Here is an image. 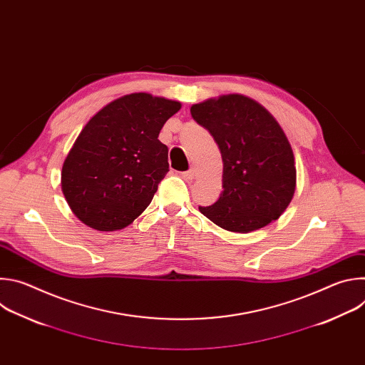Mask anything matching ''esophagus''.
Returning a JSON list of instances; mask_svg holds the SVG:
<instances>
[{"instance_id":"1","label":"esophagus","mask_w":365,"mask_h":365,"mask_svg":"<svg viewBox=\"0 0 365 365\" xmlns=\"http://www.w3.org/2000/svg\"><path fill=\"white\" fill-rule=\"evenodd\" d=\"M196 176H197V172H196L195 168H190L187 172H183V173H182V178H183L185 180H193V179H196Z\"/></svg>"}]
</instances>
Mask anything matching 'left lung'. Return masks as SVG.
Returning <instances> with one entry per match:
<instances>
[{
  "label": "left lung",
  "instance_id": "8db88e82",
  "mask_svg": "<svg viewBox=\"0 0 365 365\" xmlns=\"http://www.w3.org/2000/svg\"><path fill=\"white\" fill-rule=\"evenodd\" d=\"M190 114L211 133L224 163L220 199L199 211L218 227L241 234L279 220L294 195L296 166L276 118L238 93L195 103Z\"/></svg>",
  "mask_w": 365,
  "mask_h": 365
}]
</instances>
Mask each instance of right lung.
<instances>
[{
    "mask_svg": "<svg viewBox=\"0 0 365 365\" xmlns=\"http://www.w3.org/2000/svg\"><path fill=\"white\" fill-rule=\"evenodd\" d=\"M180 107L138 92L110 102L88 121L62 168V192L79 221L117 231L143 214L169 172L160 130Z\"/></svg>",
    "mask_w": 365,
    "mask_h": 365,
    "instance_id": "add662e5",
    "label": "right lung"
}]
</instances>
